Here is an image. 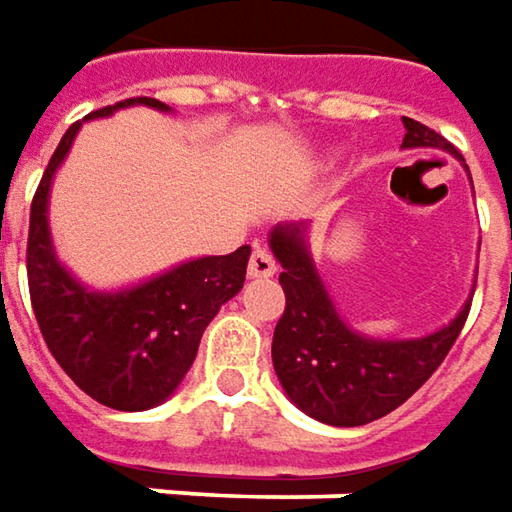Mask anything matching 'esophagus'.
<instances>
[{
	"mask_svg": "<svg viewBox=\"0 0 512 512\" xmlns=\"http://www.w3.org/2000/svg\"><path fill=\"white\" fill-rule=\"evenodd\" d=\"M278 272L275 257L269 255L266 249H255L249 257V278H272Z\"/></svg>",
	"mask_w": 512,
	"mask_h": 512,
	"instance_id": "34e87169",
	"label": "esophagus"
}]
</instances>
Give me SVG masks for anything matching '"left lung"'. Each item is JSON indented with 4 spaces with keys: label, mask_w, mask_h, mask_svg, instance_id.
<instances>
[{
    "label": "left lung",
    "mask_w": 512,
    "mask_h": 512,
    "mask_svg": "<svg viewBox=\"0 0 512 512\" xmlns=\"http://www.w3.org/2000/svg\"><path fill=\"white\" fill-rule=\"evenodd\" d=\"M404 128V148H438L467 168L456 148L427 125L404 117ZM269 249L283 269L286 295L272 338L275 375L289 401L321 424L361 427L401 407L447 358L467 321L470 298L453 321L430 335L372 338L341 318L309 252V223H278L269 232Z\"/></svg>",
    "instance_id": "obj_1"
}]
</instances>
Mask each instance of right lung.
<instances>
[{"label": "right lung", "instance_id": "add662e5", "mask_svg": "<svg viewBox=\"0 0 512 512\" xmlns=\"http://www.w3.org/2000/svg\"><path fill=\"white\" fill-rule=\"evenodd\" d=\"M145 105L171 114L166 102L134 97L88 114L111 117L120 108ZM82 123L56 145L31 203L28 286L42 338L68 378L111 410L143 412L168 401L197 358L206 326L246 280L249 246L232 255L191 257L154 278L123 289H94L59 260L51 240L48 203Z\"/></svg>", "mask_w": 512, "mask_h": 512}]
</instances>
